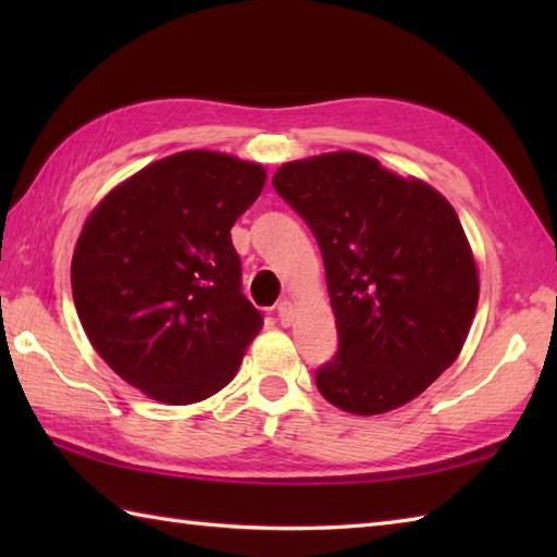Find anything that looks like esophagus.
<instances>
[{"instance_id": "obj_1", "label": "esophagus", "mask_w": 557, "mask_h": 557, "mask_svg": "<svg viewBox=\"0 0 557 557\" xmlns=\"http://www.w3.org/2000/svg\"><path fill=\"white\" fill-rule=\"evenodd\" d=\"M277 321H280V325H292V321H294V306H292V301H280L277 304Z\"/></svg>"}]
</instances>
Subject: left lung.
Wrapping results in <instances>:
<instances>
[{"label":"left lung","instance_id":"obj_1","mask_svg":"<svg viewBox=\"0 0 557 557\" xmlns=\"http://www.w3.org/2000/svg\"><path fill=\"white\" fill-rule=\"evenodd\" d=\"M272 186L323 253L339 347L315 371L321 395L359 417L419 397L459 357L479 304L455 208L349 150L282 164Z\"/></svg>","mask_w":557,"mask_h":557}]
</instances>
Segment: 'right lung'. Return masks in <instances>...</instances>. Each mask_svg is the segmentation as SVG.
<instances>
[{
	"label": "right lung",
	"instance_id": "right-lung-1",
	"mask_svg": "<svg viewBox=\"0 0 557 557\" xmlns=\"http://www.w3.org/2000/svg\"><path fill=\"white\" fill-rule=\"evenodd\" d=\"M263 186L256 162L184 150L116 186L83 224L71 260L81 325L148 397L191 405L215 395L260 333L230 230Z\"/></svg>",
	"mask_w": 557,
	"mask_h": 557
}]
</instances>
